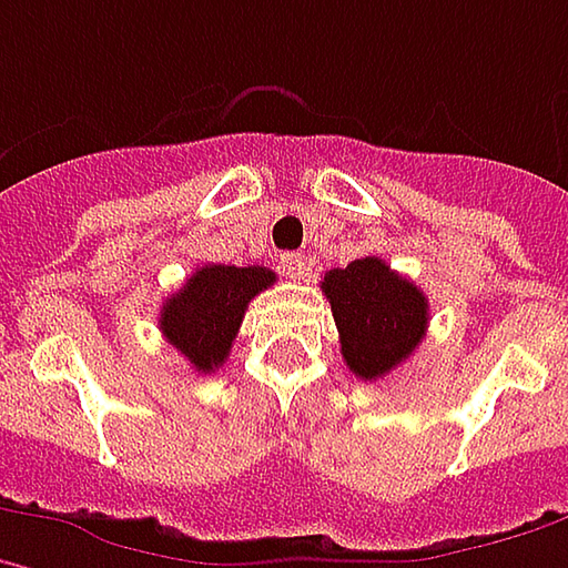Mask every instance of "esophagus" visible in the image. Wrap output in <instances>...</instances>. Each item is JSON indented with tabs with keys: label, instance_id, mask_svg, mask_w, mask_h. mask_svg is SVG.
<instances>
[{
	"label": "esophagus",
	"instance_id": "34e87169",
	"mask_svg": "<svg viewBox=\"0 0 568 568\" xmlns=\"http://www.w3.org/2000/svg\"><path fill=\"white\" fill-rule=\"evenodd\" d=\"M280 270L288 280H305L308 276V260L302 257V254H283L280 257Z\"/></svg>",
	"mask_w": 568,
	"mask_h": 568
}]
</instances>
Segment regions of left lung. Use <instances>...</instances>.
<instances>
[{"instance_id": "left-lung-1", "label": "left lung", "mask_w": 568, "mask_h": 568, "mask_svg": "<svg viewBox=\"0 0 568 568\" xmlns=\"http://www.w3.org/2000/svg\"><path fill=\"white\" fill-rule=\"evenodd\" d=\"M339 353L362 382H378L413 356L429 324V298L384 260L362 257L324 273Z\"/></svg>"}]
</instances>
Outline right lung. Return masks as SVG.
<instances>
[{
	"label": "right lung",
	"mask_w": 568,
	"mask_h": 568,
	"mask_svg": "<svg viewBox=\"0 0 568 568\" xmlns=\"http://www.w3.org/2000/svg\"><path fill=\"white\" fill-rule=\"evenodd\" d=\"M273 283L276 273L266 266H200L161 305V333L196 372L210 375L232 353L247 302Z\"/></svg>",
	"instance_id": "right-lung-1"
}]
</instances>
